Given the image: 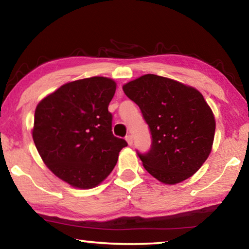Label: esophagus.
Instances as JSON below:
<instances>
[{
	"label": "esophagus",
	"instance_id": "34e87169",
	"mask_svg": "<svg viewBox=\"0 0 249 249\" xmlns=\"http://www.w3.org/2000/svg\"><path fill=\"white\" fill-rule=\"evenodd\" d=\"M125 140H126V142H128V145H129V146H132V145H133V136H132V135H130V134L126 135Z\"/></svg>",
	"mask_w": 249,
	"mask_h": 249
}]
</instances>
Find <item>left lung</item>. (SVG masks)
<instances>
[{
	"mask_svg": "<svg viewBox=\"0 0 249 249\" xmlns=\"http://www.w3.org/2000/svg\"><path fill=\"white\" fill-rule=\"evenodd\" d=\"M138 105L151 135L145 169L166 184L179 183L200 169L211 153L215 120L199 91L175 80L145 74L123 87Z\"/></svg>",
	"mask_w": 249,
	"mask_h": 249,
	"instance_id": "8db88e82",
	"label": "left lung"
}]
</instances>
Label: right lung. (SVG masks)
<instances>
[{"label":"right lung","instance_id":"add662e5","mask_svg":"<svg viewBox=\"0 0 249 249\" xmlns=\"http://www.w3.org/2000/svg\"><path fill=\"white\" fill-rule=\"evenodd\" d=\"M116 84L93 77L69 82L40 101L33 140L50 170L80 189H91L111 174L127 146L112 133L108 104Z\"/></svg>","mask_w":249,"mask_h":249}]
</instances>
